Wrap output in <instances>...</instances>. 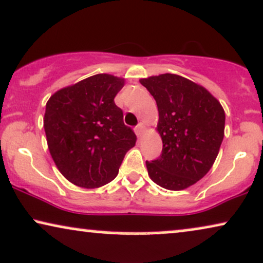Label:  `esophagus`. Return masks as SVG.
<instances>
[{
  "label": "esophagus",
  "mask_w": 263,
  "mask_h": 263,
  "mask_svg": "<svg viewBox=\"0 0 263 263\" xmlns=\"http://www.w3.org/2000/svg\"><path fill=\"white\" fill-rule=\"evenodd\" d=\"M136 131H137V134L138 135H143V132H144V125H143V122H140L137 125V127H136Z\"/></svg>",
  "instance_id": "obj_1"
}]
</instances>
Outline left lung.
<instances>
[{"label": "left lung", "mask_w": 263, "mask_h": 263, "mask_svg": "<svg viewBox=\"0 0 263 263\" xmlns=\"http://www.w3.org/2000/svg\"><path fill=\"white\" fill-rule=\"evenodd\" d=\"M157 101V131L163 151L157 160L145 162L157 185L180 191L195 185L211 170L224 137L223 106L202 85L174 73L142 78Z\"/></svg>", "instance_id": "obj_1"}]
</instances>
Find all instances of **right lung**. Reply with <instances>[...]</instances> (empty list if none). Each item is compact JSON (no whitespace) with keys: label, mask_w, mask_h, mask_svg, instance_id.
<instances>
[{"label":"right lung","mask_w":263,"mask_h":263,"mask_svg":"<svg viewBox=\"0 0 263 263\" xmlns=\"http://www.w3.org/2000/svg\"><path fill=\"white\" fill-rule=\"evenodd\" d=\"M123 78L99 73L62 88L46 103L47 147L60 173L76 186L96 189L112 181L137 137L115 105Z\"/></svg>","instance_id":"right-lung-1"}]
</instances>
